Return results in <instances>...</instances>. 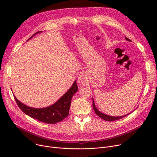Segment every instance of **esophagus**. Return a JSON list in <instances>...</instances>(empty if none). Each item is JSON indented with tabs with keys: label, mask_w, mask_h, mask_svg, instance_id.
I'll return each instance as SVG.
<instances>
[{
	"label": "esophagus",
	"mask_w": 157,
	"mask_h": 157,
	"mask_svg": "<svg viewBox=\"0 0 157 157\" xmlns=\"http://www.w3.org/2000/svg\"><path fill=\"white\" fill-rule=\"evenodd\" d=\"M78 82L79 85L84 86L86 85L87 83V78L85 76V74L83 73H81V74H79V76L78 78Z\"/></svg>",
	"instance_id": "obj_1"
}]
</instances>
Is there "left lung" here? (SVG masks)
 Listing matches in <instances>:
<instances>
[{
    "label": "left lung",
    "mask_w": 157,
    "mask_h": 157,
    "mask_svg": "<svg viewBox=\"0 0 157 157\" xmlns=\"http://www.w3.org/2000/svg\"><path fill=\"white\" fill-rule=\"evenodd\" d=\"M125 39L127 40H129V41H131L129 39H128L127 37H125ZM93 108L94 109V111L95 113H96V114L97 115V116L103 119L105 121H114V120H120L123 117H126L127 115H124V116H122V117H111V116H108V115H106L104 113H101L100 111H98V110L97 109V108L95 105V103H94V101L93 100Z\"/></svg>",
    "instance_id": "left-lung-1"
}]
</instances>
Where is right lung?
<instances>
[{
    "instance_id": "obj_1",
    "label": "right lung",
    "mask_w": 157,
    "mask_h": 157,
    "mask_svg": "<svg viewBox=\"0 0 157 157\" xmlns=\"http://www.w3.org/2000/svg\"><path fill=\"white\" fill-rule=\"evenodd\" d=\"M39 32H37L32 36H34ZM30 38H29V39ZM78 87L76 81L72 87L59 101L53 105L45 108L36 109L30 108V107L27 106L20 102L14 96V98L20 109L30 117L43 123L55 124V123L62 121L64 118L68 117L71 99L74 94L78 91Z\"/></svg>"
}]
</instances>
